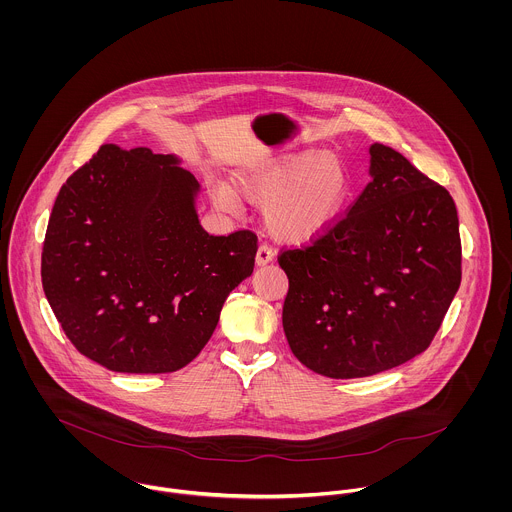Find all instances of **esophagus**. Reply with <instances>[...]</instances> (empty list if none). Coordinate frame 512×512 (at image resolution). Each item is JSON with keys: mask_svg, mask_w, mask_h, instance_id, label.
<instances>
[{"mask_svg": "<svg viewBox=\"0 0 512 512\" xmlns=\"http://www.w3.org/2000/svg\"><path fill=\"white\" fill-rule=\"evenodd\" d=\"M272 258H274V250L268 244H260L256 252V264L266 266L268 262H272Z\"/></svg>", "mask_w": 512, "mask_h": 512, "instance_id": "esophagus-1", "label": "esophagus"}]
</instances>
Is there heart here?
Wrapping results in <instances>:
<instances>
[{
  "label": "heart",
  "instance_id": "b5f03b06",
  "mask_svg": "<svg viewBox=\"0 0 512 512\" xmlns=\"http://www.w3.org/2000/svg\"><path fill=\"white\" fill-rule=\"evenodd\" d=\"M236 189L252 201H264L262 219L268 232L290 244L317 238L339 215L349 175L345 165L323 151H301L254 161L238 171ZM228 183L213 189L220 209L236 211L240 197Z\"/></svg>",
  "mask_w": 512,
  "mask_h": 512
}]
</instances>
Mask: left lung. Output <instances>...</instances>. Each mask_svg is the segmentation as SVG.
<instances>
[{
  "instance_id": "obj_1",
  "label": "left lung",
  "mask_w": 512,
  "mask_h": 512,
  "mask_svg": "<svg viewBox=\"0 0 512 512\" xmlns=\"http://www.w3.org/2000/svg\"><path fill=\"white\" fill-rule=\"evenodd\" d=\"M370 183L311 246L278 256L299 363L361 378L424 353L461 284L457 209L402 153L370 146Z\"/></svg>"
}]
</instances>
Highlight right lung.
<instances>
[{
    "label": "right lung",
    "instance_id": "1",
    "mask_svg": "<svg viewBox=\"0 0 512 512\" xmlns=\"http://www.w3.org/2000/svg\"><path fill=\"white\" fill-rule=\"evenodd\" d=\"M197 179L149 147H100L61 187L43 242L47 301L76 351L114 372L189 365L254 270L250 230L213 236Z\"/></svg>",
    "mask_w": 512,
    "mask_h": 512
}]
</instances>
